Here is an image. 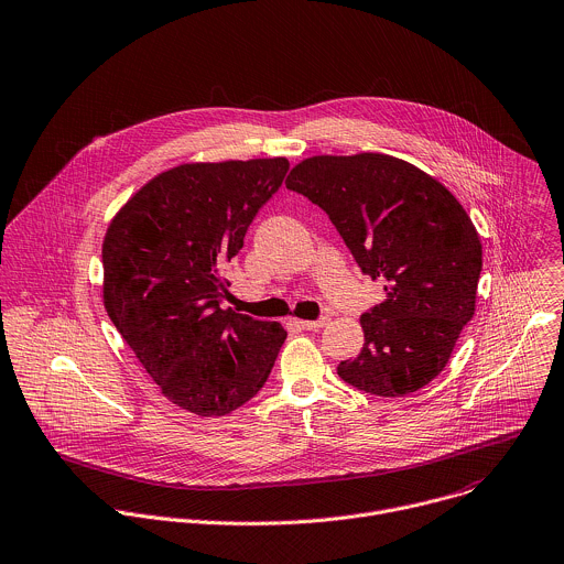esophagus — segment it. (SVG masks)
Returning a JSON list of instances; mask_svg holds the SVG:
<instances>
[{
    "mask_svg": "<svg viewBox=\"0 0 564 564\" xmlns=\"http://www.w3.org/2000/svg\"><path fill=\"white\" fill-rule=\"evenodd\" d=\"M299 327H303V329H312V332H318L321 327H325L327 325V316H323V318H318V321H294Z\"/></svg>",
    "mask_w": 564,
    "mask_h": 564,
    "instance_id": "1",
    "label": "esophagus"
}]
</instances>
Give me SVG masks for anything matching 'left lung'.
Masks as SVG:
<instances>
[{
  "instance_id": "1",
  "label": "left lung",
  "mask_w": 564,
  "mask_h": 564,
  "mask_svg": "<svg viewBox=\"0 0 564 564\" xmlns=\"http://www.w3.org/2000/svg\"><path fill=\"white\" fill-rule=\"evenodd\" d=\"M285 185L327 213L362 274L386 283L388 299L360 316V354L340 360L338 377L386 399L425 388L476 312L482 246L460 202L381 152L303 159Z\"/></svg>"
}]
</instances>
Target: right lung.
<instances>
[{
  "mask_svg": "<svg viewBox=\"0 0 564 564\" xmlns=\"http://www.w3.org/2000/svg\"><path fill=\"white\" fill-rule=\"evenodd\" d=\"M288 167L285 156L181 163L150 178L106 230V312L185 412L226 416L248 403L288 336L276 321L221 310L224 268Z\"/></svg>",
  "mask_w": 564,
  "mask_h": 564,
  "instance_id": "right-lung-1",
  "label": "right lung"
}]
</instances>
